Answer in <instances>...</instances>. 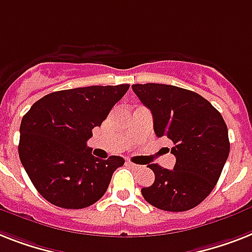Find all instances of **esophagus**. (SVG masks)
<instances>
[{
    "label": "esophagus",
    "instance_id": "esophagus-1",
    "mask_svg": "<svg viewBox=\"0 0 252 252\" xmlns=\"http://www.w3.org/2000/svg\"><path fill=\"white\" fill-rule=\"evenodd\" d=\"M126 164L129 165L130 168H140V165L134 164V163H132V161H126Z\"/></svg>",
    "mask_w": 252,
    "mask_h": 252
}]
</instances>
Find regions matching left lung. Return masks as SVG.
<instances>
[{
  "mask_svg": "<svg viewBox=\"0 0 252 252\" xmlns=\"http://www.w3.org/2000/svg\"><path fill=\"white\" fill-rule=\"evenodd\" d=\"M132 89L153 114L155 134L175 145L171 149L175 168L149 165L155 181L141 193L159 210H191L211 193L228 159L230 144L225 122L195 92L154 83L134 84Z\"/></svg>",
  "mask_w": 252,
  "mask_h": 252,
  "instance_id": "8db88e82",
  "label": "left lung"
}]
</instances>
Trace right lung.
<instances>
[{
	"instance_id": "1",
	"label": "right lung",
	"mask_w": 252,
	"mask_h": 252,
	"mask_svg": "<svg viewBox=\"0 0 252 252\" xmlns=\"http://www.w3.org/2000/svg\"><path fill=\"white\" fill-rule=\"evenodd\" d=\"M128 84L59 91L38 99L20 123L19 158L36 190L54 206L79 210L103 197L122 157L98 159L87 141Z\"/></svg>"
}]
</instances>
